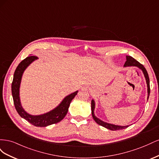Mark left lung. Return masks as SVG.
I'll list each match as a JSON object with an SVG mask.
<instances>
[{
    "label": "left lung",
    "mask_w": 159,
    "mask_h": 159,
    "mask_svg": "<svg viewBox=\"0 0 159 159\" xmlns=\"http://www.w3.org/2000/svg\"><path fill=\"white\" fill-rule=\"evenodd\" d=\"M126 61L124 64V67H129V66H136L138 68L142 70L143 73L144 74V76H145V80H146V82L147 85V92H148V96H147V100L149 98V95H150V81H149V77L148 75L147 71L145 69L144 66L141 64L139 61H137L136 60H134L133 57L129 56H126ZM95 101L93 99L91 100V114H92V117L93 119L95 120V121L99 125L102 126L103 127H105L107 129L111 130V131H117V130H121L123 129H126L127 127H129V125L126 126H121V125H115L113 124H111L108 123L105 121H103L102 120L99 119L97 117L95 116L94 114V110H95Z\"/></svg>",
    "instance_id": "obj_1"
}]
</instances>
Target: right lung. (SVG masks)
<instances>
[{
  "mask_svg": "<svg viewBox=\"0 0 159 159\" xmlns=\"http://www.w3.org/2000/svg\"><path fill=\"white\" fill-rule=\"evenodd\" d=\"M37 59H38V57L34 56H28L18 64L14 74L12 83V95L14 106L20 116L26 119L33 125L43 127L58 123L64 118L68 113L71 100L75 98L78 91H76L75 92L67 95L56 108L49 112L39 115H32L28 113L23 109L21 105L20 99V86L24 71H25L28 66Z\"/></svg>",
  "mask_w": 159,
  "mask_h": 159,
  "instance_id": "1",
  "label": "right lung"
}]
</instances>
